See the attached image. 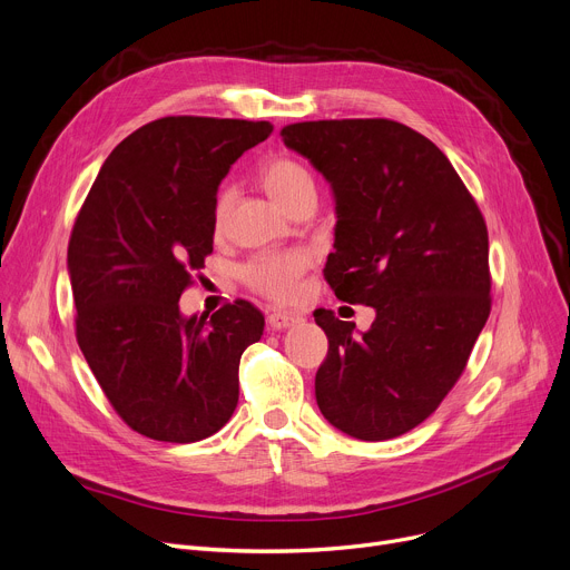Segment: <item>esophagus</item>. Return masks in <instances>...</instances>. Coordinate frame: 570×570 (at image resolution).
I'll return each instance as SVG.
<instances>
[{"instance_id": "esophagus-1", "label": "esophagus", "mask_w": 570, "mask_h": 570, "mask_svg": "<svg viewBox=\"0 0 570 570\" xmlns=\"http://www.w3.org/2000/svg\"><path fill=\"white\" fill-rule=\"evenodd\" d=\"M295 323H302V316L291 314V312H271V314H268V325L275 327V330L291 327V325H295Z\"/></svg>"}]
</instances>
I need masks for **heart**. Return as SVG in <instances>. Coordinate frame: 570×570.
I'll return each mask as SVG.
<instances>
[{
  "mask_svg": "<svg viewBox=\"0 0 570 570\" xmlns=\"http://www.w3.org/2000/svg\"><path fill=\"white\" fill-rule=\"evenodd\" d=\"M261 185L284 210L293 208L312 195H316L312 174L291 158H273L261 167ZM232 208V189L219 187L213 202V229L219 232ZM307 271V258L297 252H271L258 254L240 268L243 282L258 295L288 302L297 295V279Z\"/></svg>",
  "mask_w": 570,
  "mask_h": 570,
  "instance_id": "obj_1",
  "label": "heart"
}]
</instances>
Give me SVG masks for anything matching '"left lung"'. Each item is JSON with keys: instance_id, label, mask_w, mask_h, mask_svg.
I'll list each match as a JSON object with an SVG mask.
<instances>
[{"instance_id": "8db88e82", "label": "left lung", "mask_w": 570, "mask_h": 570, "mask_svg": "<svg viewBox=\"0 0 570 570\" xmlns=\"http://www.w3.org/2000/svg\"><path fill=\"white\" fill-rule=\"evenodd\" d=\"M279 135L332 185L325 282L338 299L375 309L362 334L314 312L330 344L316 403L357 440L399 438L459 383L488 321L485 219L442 150L399 121H302Z\"/></svg>"}]
</instances>
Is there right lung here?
<instances>
[{"instance_id":"obj_1","label":"right lung","mask_w":570,"mask_h":570,"mask_svg":"<svg viewBox=\"0 0 570 570\" xmlns=\"http://www.w3.org/2000/svg\"><path fill=\"white\" fill-rule=\"evenodd\" d=\"M268 121L165 117L105 160L75 217V336L121 420L158 442L217 433L238 405V366L265 318L247 299L183 318L178 299L213 252L217 185Z\"/></svg>"}]
</instances>
